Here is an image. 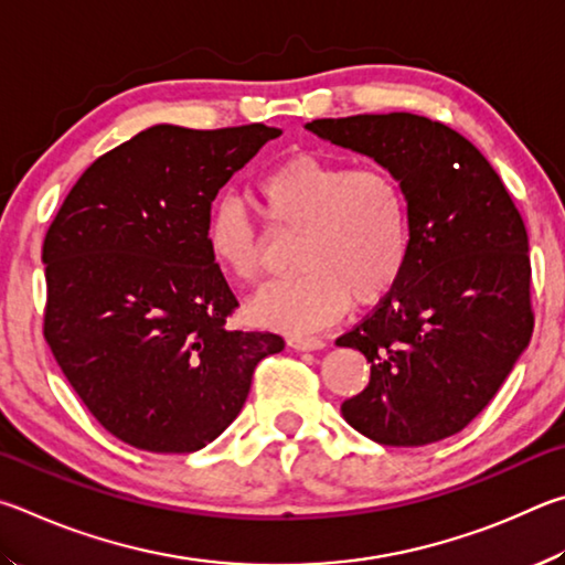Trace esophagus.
<instances>
[{
  "label": "esophagus",
  "instance_id": "34e87169",
  "mask_svg": "<svg viewBox=\"0 0 565 565\" xmlns=\"http://www.w3.org/2000/svg\"><path fill=\"white\" fill-rule=\"evenodd\" d=\"M288 348L298 350V352H315V350H322L324 348V340H318V338H290L288 340Z\"/></svg>",
  "mask_w": 565,
  "mask_h": 565
}]
</instances>
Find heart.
Segmentation results:
<instances>
[{
	"mask_svg": "<svg viewBox=\"0 0 565 565\" xmlns=\"http://www.w3.org/2000/svg\"><path fill=\"white\" fill-rule=\"evenodd\" d=\"M257 193L277 231H298L292 265L300 270L247 302L255 324L318 332L342 318L352 300L372 305L397 285L409 257V203L390 171L300 153L273 166ZM205 245L233 280H257L263 235L235 198L213 207Z\"/></svg>",
	"mask_w": 565,
	"mask_h": 565,
	"instance_id": "obj_1",
	"label": "heart"
}]
</instances>
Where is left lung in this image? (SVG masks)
<instances>
[{"label":"left lung","instance_id":"8db88e82","mask_svg":"<svg viewBox=\"0 0 565 565\" xmlns=\"http://www.w3.org/2000/svg\"><path fill=\"white\" fill-rule=\"evenodd\" d=\"M370 156L409 203V257L340 348L370 362V384L342 417L387 447L461 431L493 399L533 332L529 235L499 173L454 128L417 114L305 124Z\"/></svg>","mask_w":565,"mask_h":565}]
</instances>
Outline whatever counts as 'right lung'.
Wrapping results in <instances>:
<instances>
[{
    "label": "right lung",
    "mask_w": 565,
    "mask_h": 565,
    "mask_svg": "<svg viewBox=\"0 0 565 565\" xmlns=\"http://www.w3.org/2000/svg\"><path fill=\"white\" fill-rule=\"evenodd\" d=\"M280 134L151 126L96 158L49 225L44 338L98 424L136 449H203L285 348L227 328L237 300L205 245L217 191Z\"/></svg>",
    "instance_id": "right-lung-1"
}]
</instances>
